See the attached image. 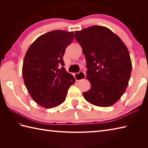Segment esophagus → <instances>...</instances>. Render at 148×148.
I'll use <instances>...</instances> for the list:
<instances>
[{
    "instance_id": "esophagus-1",
    "label": "esophagus",
    "mask_w": 148,
    "mask_h": 148,
    "mask_svg": "<svg viewBox=\"0 0 148 148\" xmlns=\"http://www.w3.org/2000/svg\"><path fill=\"white\" fill-rule=\"evenodd\" d=\"M74 77H75V79H76L77 81H79L84 79L86 77V75L83 72H80L79 73L74 74Z\"/></svg>"
}]
</instances>
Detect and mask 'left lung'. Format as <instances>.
Wrapping results in <instances>:
<instances>
[{
	"instance_id": "1",
	"label": "left lung",
	"mask_w": 148,
	"mask_h": 148,
	"mask_svg": "<svg viewBox=\"0 0 148 148\" xmlns=\"http://www.w3.org/2000/svg\"><path fill=\"white\" fill-rule=\"evenodd\" d=\"M74 36L85 56L86 78L91 84L84 98L96 106H112L123 95L130 78L132 65L127 46L103 26L75 31Z\"/></svg>"
}]
</instances>
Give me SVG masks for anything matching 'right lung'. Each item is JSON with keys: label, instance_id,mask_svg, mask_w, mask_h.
Listing matches in <instances>:
<instances>
[{"label": "right lung", "instance_id": "right-lung-1", "mask_svg": "<svg viewBox=\"0 0 148 148\" xmlns=\"http://www.w3.org/2000/svg\"><path fill=\"white\" fill-rule=\"evenodd\" d=\"M74 32L56 30L39 36L28 49L22 67L25 84L32 99L45 108L65 100L75 78L66 71L63 60Z\"/></svg>", "mask_w": 148, "mask_h": 148}]
</instances>
